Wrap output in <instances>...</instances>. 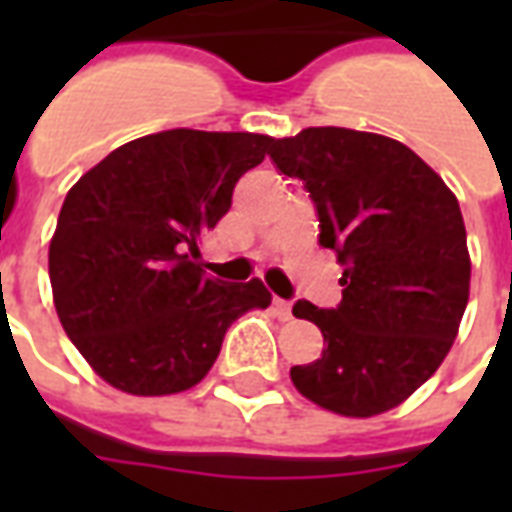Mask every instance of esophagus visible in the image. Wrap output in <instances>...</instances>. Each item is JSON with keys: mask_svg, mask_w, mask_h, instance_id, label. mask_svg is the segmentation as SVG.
Segmentation results:
<instances>
[{"mask_svg": "<svg viewBox=\"0 0 512 512\" xmlns=\"http://www.w3.org/2000/svg\"><path fill=\"white\" fill-rule=\"evenodd\" d=\"M271 310H274V315H277L279 321H290V318H293V304L285 299L271 301Z\"/></svg>", "mask_w": 512, "mask_h": 512, "instance_id": "esophagus-1", "label": "esophagus"}]
</instances>
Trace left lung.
I'll list each match as a JSON object with an SVG mask.
<instances>
[{"label": "left lung", "instance_id": "1", "mask_svg": "<svg viewBox=\"0 0 512 512\" xmlns=\"http://www.w3.org/2000/svg\"><path fill=\"white\" fill-rule=\"evenodd\" d=\"M268 156L310 191L318 241L343 266L334 310L293 304L326 348L290 378L334 414H384L439 370L461 326L472 263L458 200L411 147L381 134L304 128L274 139Z\"/></svg>", "mask_w": 512, "mask_h": 512}]
</instances>
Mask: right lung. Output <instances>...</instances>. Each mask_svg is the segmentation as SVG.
Instances as JSON below:
<instances>
[{
	"label": "right lung",
	"instance_id": "right-lung-1",
	"mask_svg": "<svg viewBox=\"0 0 512 512\" xmlns=\"http://www.w3.org/2000/svg\"><path fill=\"white\" fill-rule=\"evenodd\" d=\"M271 145L246 131L172 128L120 145L68 191L49 246L54 307L106 384L145 397L191 389L230 323L271 304L260 279L208 277L197 246Z\"/></svg>",
	"mask_w": 512,
	"mask_h": 512
}]
</instances>
